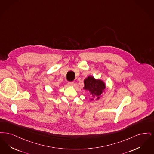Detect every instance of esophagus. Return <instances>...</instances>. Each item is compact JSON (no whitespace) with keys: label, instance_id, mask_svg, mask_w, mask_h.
Wrapping results in <instances>:
<instances>
[{"label":"esophagus","instance_id":"34e87169","mask_svg":"<svg viewBox=\"0 0 154 154\" xmlns=\"http://www.w3.org/2000/svg\"><path fill=\"white\" fill-rule=\"evenodd\" d=\"M73 84H74V83H73L72 82H68V85L69 86H72Z\"/></svg>","mask_w":154,"mask_h":154}]
</instances>
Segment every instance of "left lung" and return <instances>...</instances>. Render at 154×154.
<instances>
[{"mask_svg": "<svg viewBox=\"0 0 154 154\" xmlns=\"http://www.w3.org/2000/svg\"><path fill=\"white\" fill-rule=\"evenodd\" d=\"M84 89L89 91L90 94L94 97H96L97 100L100 98V95L106 88L105 83L100 79H96L93 76H88L84 80ZM93 100V99H91Z\"/></svg>", "mask_w": 154, "mask_h": 154, "instance_id": "left-lung-1", "label": "left lung"}]
</instances>
